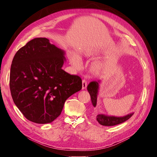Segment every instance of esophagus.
Masks as SVG:
<instances>
[{"label": "esophagus", "mask_w": 157, "mask_h": 157, "mask_svg": "<svg viewBox=\"0 0 157 157\" xmlns=\"http://www.w3.org/2000/svg\"><path fill=\"white\" fill-rule=\"evenodd\" d=\"M87 82H86V79H83L82 80V89L84 90L87 87Z\"/></svg>", "instance_id": "obj_1"}]
</instances>
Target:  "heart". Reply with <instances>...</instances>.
Here are the masks:
<instances>
[{"label": "heart", "instance_id": "obj_1", "mask_svg": "<svg viewBox=\"0 0 157 157\" xmlns=\"http://www.w3.org/2000/svg\"><path fill=\"white\" fill-rule=\"evenodd\" d=\"M70 59H71V62L72 63V65L75 67L78 68L79 67V61L78 58L75 55H71L70 56ZM102 68V67L101 64H99V63H96L92 67V69L95 72H98L101 70V69Z\"/></svg>", "mask_w": 157, "mask_h": 157}]
</instances>
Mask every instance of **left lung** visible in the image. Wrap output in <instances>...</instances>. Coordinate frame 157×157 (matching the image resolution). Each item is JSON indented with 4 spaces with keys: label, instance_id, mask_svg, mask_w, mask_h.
I'll return each mask as SVG.
<instances>
[{
    "label": "left lung",
    "instance_id": "left-lung-1",
    "mask_svg": "<svg viewBox=\"0 0 157 157\" xmlns=\"http://www.w3.org/2000/svg\"><path fill=\"white\" fill-rule=\"evenodd\" d=\"M88 91L90 95L91 101L93 106H96V102H97V94L98 90V83L97 82H92L88 84ZM134 115L133 113L129 114L126 116L122 117H109L104 115L99 114L96 116V120L100 124L105 126H113L120 124V123L125 122L129 119L131 117Z\"/></svg>",
    "mask_w": 157,
    "mask_h": 157
}]
</instances>
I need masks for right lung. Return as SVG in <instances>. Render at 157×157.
I'll return each instance as SVG.
<instances>
[{"label":"right lung","instance_id":"right-lung-1","mask_svg":"<svg viewBox=\"0 0 157 157\" xmlns=\"http://www.w3.org/2000/svg\"><path fill=\"white\" fill-rule=\"evenodd\" d=\"M64 52L46 38L28 42L16 52L10 72L13 101L25 117L36 123H51L65 102L80 90L82 79L61 69Z\"/></svg>","mask_w":157,"mask_h":157}]
</instances>
